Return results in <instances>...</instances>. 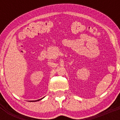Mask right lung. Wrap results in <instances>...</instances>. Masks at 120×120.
I'll use <instances>...</instances> for the list:
<instances>
[{"mask_svg": "<svg viewBox=\"0 0 120 120\" xmlns=\"http://www.w3.org/2000/svg\"><path fill=\"white\" fill-rule=\"evenodd\" d=\"M43 98H44V97H43ZM43 98H41V99H38V100H33V101H39V100H42V99H43Z\"/></svg>", "mask_w": 120, "mask_h": 120, "instance_id": "obj_1", "label": "right lung"}]
</instances>
